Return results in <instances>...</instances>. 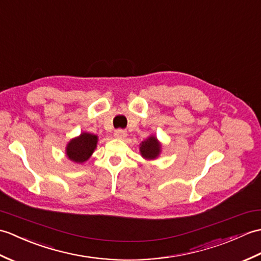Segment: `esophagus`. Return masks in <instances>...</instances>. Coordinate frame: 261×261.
<instances>
[{
  "label": "esophagus",
  "instance_id": "34e87169",
  "mask_svg": "<svg viewBox=\"0 0 261 261\" xmlns=\"http://www.w3.org/2000/svg\"><path fill=\"white\" fill-rule=\"evenodd\" d=\"M114 136L116 138H120V140H123V138L127 136V133L126 130H123V129H116L114 133Z\"/></svg>",
  "mask_w": 261,
  "mask_h": 261
}]
</instances>
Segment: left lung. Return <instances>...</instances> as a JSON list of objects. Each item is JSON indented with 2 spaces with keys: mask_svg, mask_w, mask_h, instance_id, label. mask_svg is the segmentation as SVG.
<instances>
[{
  "mask_svg": "<svg viewBox=\"0 0 261 261\" xmlns=\"http://www.w3.org/2000/svg\"><path fill=\"white\" fill-rule=\"evenodd\" d=\"M141 155L145 160H155L161 153V143L154 135L149 136L147 140L141 143Z\"/></svg>",
  "mask_w": 261,
  "mask_h": 261,
  "instance_id": "obj_1",
  "label": "left lung"
}]
</instances>
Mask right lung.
I'll use <instances>...</instances> for the list:
<instances>
[{
  "label": "right lung",
  "mask_w": 261,
  "mask_h": 261,
  "mask_svg": "<svg viewBox=\"0 0 261 261\" xmlns=\"http://www.w3.org/2000/svg\"><path fill=\"white\" fill-rule=\"evenodd\" d=\"M97 135L90 134V133H82L78 137L72 138L67 144V158L76 163H84L94 153L97 147Z\"/></svg>",
  "instance_id": "obj_1"
}]
</instances>
